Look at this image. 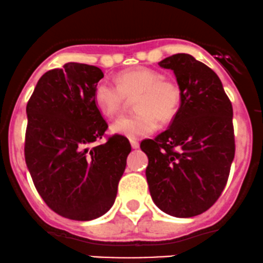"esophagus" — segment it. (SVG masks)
I'll use <instances>...</instances> for the list:
<instances>
[{
    "label": "esophagus",
    "instance_id": "34e87169",
    "mask_svg": "<svg viewBox=\"0 0 263 263\" xmlns=\"http://www.w3.org/2000/svg\"><path fill=\"white\" fill-rule=\"evenodd\" d=\"M130 145L133 149H138L139 148V142L137 139H130Z\"/></svg>",
    "mask_w": 263,
    "mask_h": 263
}]
</instances>
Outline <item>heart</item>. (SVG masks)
I'll use <instances>...</instances> for the list:
<instances>
[{"label": "heart", "instance_id": "1", "mask_svg": "<svg viewBox=\"0 0 263 263\" xmlns=\"http://www.w3.org/2000/svg\"><path fill=\"white\" fill-rule=\"evenodd\" d=\"M118 86L101 81L93 90L97 110L106 118H114L123 109L126 99L134 100L138 114L123 116L110 126L112 134L140 138L149 135L158 128V119L170 121L177 112L181 101L178 86L149 67H134L120 72L116 77Z\"/></svg>", "mask_w": 263, "mask_h": 263}]
</instances>
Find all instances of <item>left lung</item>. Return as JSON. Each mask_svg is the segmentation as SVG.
Returning a JSON list of instances; mask_svg holds the SVG:
<instances>
[{"label": "left lung", "instance_id": "1", "mask_svg": "<svg viewBox=\"0 0 263 263\" xmlns=\"http://www.w3.org/2000/svg\"><path fill=\"white\" fill-rule=\"evenodd\" d=\"M175 73L181 104L166 132L142 142L154 204L168 215L191 218L219 199L234 159L233 107L220 78L190 54L164 58Z\"/></svg>", "mask_w": 263, "mask_h": 263}]
</instances>
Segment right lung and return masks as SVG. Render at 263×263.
<instances>
[{"instance_id":"1","label":"right lung","mask_w":263,"mask_h":263,"mask_svg":"<svg viewBox=\"0 0 263 263\" xmlns=\"http://www.w3.org/2000/svg\"><path fill=\"white\" fill-rule=\"evenodd\" d=\"M102 77L99 67L69 62L40 77L26 106V166L45 204L72 220L111 209L132 151L121 135L90 147L107 129L93 101Z\"/></svg>"}]
</instances>
